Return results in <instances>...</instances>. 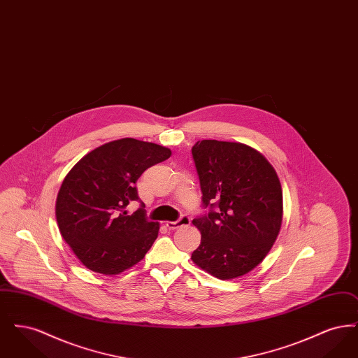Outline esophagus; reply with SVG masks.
<instances>
[{
  "label": "esophagus",
  "instance_id": "1",
  "mask_svg": "<svg viewBox=\"0 0 358 358\" xmlns=\"http://www.w3.org/2000/svg\"><path fill=\"white\" fill-rule=\"evenodd\" d=\"M187 224H190V219H189V216L187 215H182L178 220H176V222H166V227L169 228V229H177L178 227H182V225H187Z\"/></svg>",
  "mask_w": 358,
  "mask_h": 358
}]
</instances>
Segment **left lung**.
<instances>
[{
    "instance_id": "8db88e82",
    "label": "left lung",
    "mask_w": 358,
    "mask_h": 358,
    "mask_svg": "<svg viewBox=\"0 0 358 358\" xmlns=\"http://www.w3.org/2000/svg\"><path fill=\"white\" fill-rule=\"evenodd\" d=\"M203 205L209 212L193 219L201 243L192 260L219 279L254 270L270 252L283 217L280 181L255 149L216 139L192 148Z\"/></svg>"
}]
</instances>
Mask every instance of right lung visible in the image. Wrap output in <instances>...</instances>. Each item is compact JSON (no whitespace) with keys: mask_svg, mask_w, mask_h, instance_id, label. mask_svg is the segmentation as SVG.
<instances>
[{"mask_svg":"<svg viewBox=\"0 0 358 358\" xmlns=\"http://www.w3.org/2000/svg\"><path fill=\"white\" fill-rule=\"evenodd\" d=\"M171 155L168 148L123 138L85 154L69 171L57 193L56 220L88 270L117 275L150 250L159 224L146 219L136 180ZM131 201H139L141 208L129 215L124 208Z\"/></svg>","mask_w":358,"mask_h":358,"instance_id":"obj_1","label":"right lung"}]
</instances>
